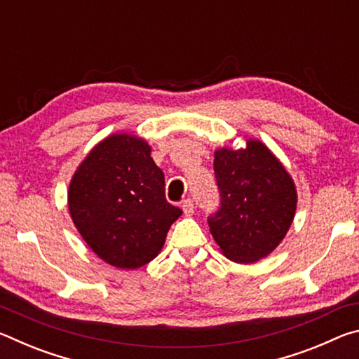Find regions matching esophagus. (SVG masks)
Wrapping results in <instances>:
<instances>
[{
  "instance_id": "esophagus-1",
  "label": "esophagus",
  "mask_w": 359,
  "mask_h": 359,
  "mask_svg": "<svg viewBox=\"0 0 359 359\" xmlns=\"http://www.w3.org/2000/svg\"><path fill=\"white\" fill-rule=\"evenodd\" d=\"M182 209H184V214L187 215V217H190V215H193V212H194V204H193V199H185L184 203H182Z\"/></svg>"
}]
</instances>
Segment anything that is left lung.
<instances>
[{"label":"left lung","instance_id":"8db88e82","mask_svg":"<svg viewBox=\"0 0 359 359\" xmlns=\"http://www.w3.org/2000/svg\"><path fill=\"white\" fill-rule=\"evenodd\" d=\"M214 172L220 205L208 223L224 257L236 263L267 257L294 218L293 180L259 141H247L242 150H217Z\"/></svg>","mask_w":359,"mask_h":359}]
</instances>
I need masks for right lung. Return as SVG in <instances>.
Here are the masks:
<instances>
[{
	"mask_svg": "<svg viewBox=\"0 0 359 359\" xmlns=\"http://www.w3.org/2000/svg\"><path fill=\"white\" fill-rule=\"evenodd\" d=\"M69 214L90 248L106 263L136 269L160 253L182 209L165 196V174L149 144L114 135L90 151L71 180Z\"/></svg>",
	"mask_w": 359,
	"mask_h": 359,
	"instance_id": "1",
	"label": "right lung"
}]
</instances>
